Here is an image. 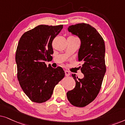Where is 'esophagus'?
<instances>
[{
    "label": "esophagus",
    "instance_id": "esophagus-1",
    "mask_svg": "<svg viewBox=\"0 0 125 125\" xmlns=\"http://www.w3.org/2000/svg\"><path fill=\"white\" fill-rule=\"evenodd\" d=\"M64 72H65V75H66V76H69L70 75V73L69 71H67V70H66L65 71H64Z\"/></svg>",
    "mask_w": 125,
    "mask_h": 125
}]
</instances>
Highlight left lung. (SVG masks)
<instances>
[{
  "label": "left lung",
  "mask_w": 125,
  "mask_h": 125,
  "mask_svg": "<svg viewBox=\"0 0 125 125\" xmlns=\"http://www.w3.org/2000/svg\"><path fill=\"white\" fill-rule=\"evenodd\" d=\"M68 30L80 38L81 44L78 52V61L84 74L82 79L72 76L75 87L67 93L71 104L82 107L95 99L99 94L106 71L105 45L104 40L96 30L87 23H78L69 27Z\"/></svg>",
  "instance_id": "8db88e82"
}]
</instances>
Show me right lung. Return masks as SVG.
Here are the masks:
<instances>
[{"label":"right lung","instance_id":"add662e5","mask_svg":"<svg viewBox=\"0 0 125 125\" xmlns=\"http://www.w3.org/2000/svg\"><path fill=\"white\" fill-rule=\"evenodd\" d=\"M62 29L63 25H39L24 32L18 43L15 55L18 79L34 102L49 100L55 86L65 75L62 68L47 67L44 62L52 57V42Z\"/></svg>","mask_w":125,"mask_h":125}]
</instances>
